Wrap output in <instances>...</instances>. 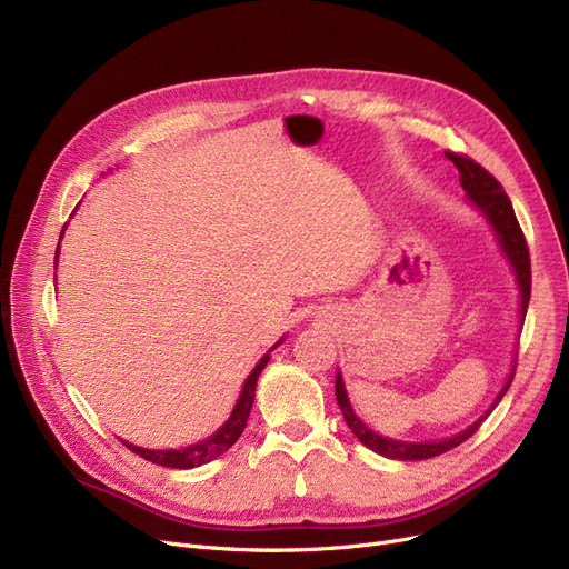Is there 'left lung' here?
Listing matches in <instances>:
<instances>
[{"mask_svg":"<svg viewBox=\"0 0 569 569\" xmlns=\"http://www.w3.org/2000/svg\"><path fill=\"white\" fill-rule=\"evenodd\" d=\"M446 158L448 161L456 163V168L460 170V184L462 189L467 191L469 200L473 202L476 208H479L486 219L490 221L492 231L497 233V240L499 244H502V252L507 254L513 272H516V280H518V289H520V320H526V312H528V303H530V287H532V272H530V252H528V242H526V236H522L520 231V223L513 214V208H511V200L509 196L505 193L502 184L486 170L481 168L476 161H471L469 156L465 153H456V151H446ZM513 373H516V367L511 369L507 382L502 392L497 395L495 403L488 408L486 416L476 420L471 427H467L465 431H460V435L456 437H448V439H441V441H420V443H411V441H395V439H388V437H380L376 435L373 429H369L367 425H363L355 411L352 406L348 401V392H346V385H343V378H340V373H336V401L340 406V411H343V418L348 422V427L352 429V435L367 446L371 448L373 452H378V456L382 458H390V460H403V462H413V460H429V458H437L441 456V452H448L456 446H460L462 441H467L476 429L481 427V422L490 416L492 408L499 403V399H502L509 390V385L513 380Z\"/></svg>","mask_w":569,"mask_h":569,"instance_id":"obj_1","label":"left lung"}]
</instances>
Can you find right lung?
<instances>
[{
    "label": "right lung",
    "instance_id": "right-lung-1",
    "mask_svg": "<svg viewBox=\"0 0 569 569\" xmlns=\"http://www.w3.org/2000/svg\"><path fill=\"white\" fill-rule=\"evenodd\" d=\"M62 238V233H60ZM60 249V244H58ZM58 249H56V261H58ZM282 343V340H278V346ZM272 350V348H270ZM270 359V352H266L259 363L254 367V371L247 376L244 385H242V392L238 397V403L233 408L231 418L226 420L212 437L202 439L189 448H172V450H149V448H140V446H132L128 441H123L134 456H140L153 465H161V467H170V469H193V467H200L206 465L214 458H219L221 452L229 450L242 435V429L247 425V418H249V411H252V403H254V388H257V380L263 371V367Z\"/></svg>",
    "mask_w": 569,
    "mask_h": 569
}]
</instances>
